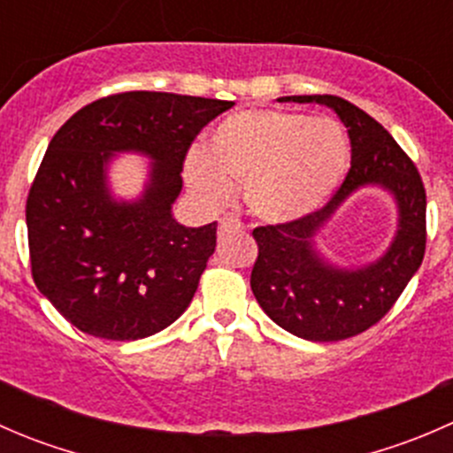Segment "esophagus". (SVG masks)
I'll return each mask as SVG.
<instances>
[{
    "instance_id": "1",
    "label": "esophagus",
    "mask_w": 453,
    "mask_h": 453,
    "mask_svg": "<svg viewBox=\"0 0 453 453\" xmlns=\"http://www.w3.org/2000/svg\"><path fill=\"white\" fill-rule=\"evenodd\" d=\"M241 230H243V226H241L239 219L226 217V219H221V221H219L217 234H219V239H226V236L236 234V232H241Z\"/></svg>"
}]
</instances>
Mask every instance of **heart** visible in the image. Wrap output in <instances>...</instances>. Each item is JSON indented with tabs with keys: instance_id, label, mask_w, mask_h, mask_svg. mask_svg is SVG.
Listing matches in <instances>:
<instances>
[{
	"instance_id": "b5f03b06",
	"label": "heart",
	"mask_w": 453,
	"mask_h": 453,
	"mask_svg": "<svg viewBox=\"0 0 453 453\" xmlns=\"http://www.w3.org/2000/svg\"><path fill=\"white\" fill-rule=\"evenodd\" d=\"M349 164V140L331 118L248 109L219 122L203 153L193 150L184 177L210 208L243 186L250 212L265 223L309 217L335 193Z\"/></svg>"
}]
</instances>
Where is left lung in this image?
Listing matches in <instances>:
<instances>
[{"instance_id": "1", "label": "left lung", "mask_w": 453, "mask_h": 453, "mask_svg": "<svg viewBox=\"0 0 453 453\" xmlns=\"http://www.w3.org/2000/svg\"><path fill=\"white\" fill-rule=\"evenodd\" d=\"M280 103L333 109L350 138V171L324 208L298 221L256 227L250 285L260 309L291 335L337 342L377 324L418 272L425 254V188L412 159L366 111L337 96H285ZM362 188H381L397 205V230L379 259L337 265L319 250V234Z\"/></svg>"}]
</instances>
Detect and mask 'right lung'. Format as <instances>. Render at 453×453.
I'll use <instances>...</instances> for the list:
<instances>
[{
    "label": "right lung",
    "instance_id": "right-lung-1",
    "mask_svg": "<svg viewBox=\"0 0 453 453\" xmlns=\"http://www.w3.org/2000/svg\"><path fill=\"white\" fill-rule=\"evenodd\" d=\"M234 103L166 91H127L76 111L50 142L26 223L32 278L87 335L142 340L188 309L217 245V221L186 227L173 217L190 142ZM150 159L142 193L116 198V154Z\"/></svg>",
    "mask_w": 453,
    "mask_h": 453
}]
</instances>
